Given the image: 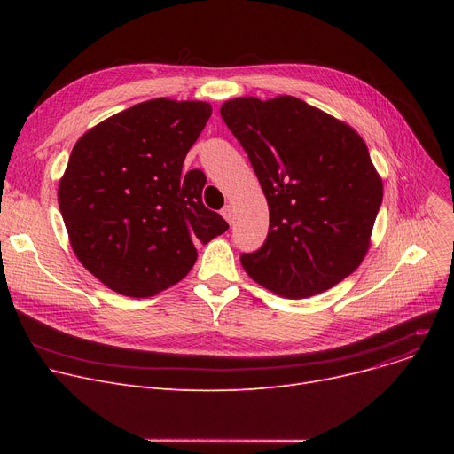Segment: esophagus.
<instances>
[{
	"label": "esophagus",
	"instance_id": "34e87169",
	"mask_svg": "<svg viewBox=\"0 0 454 454\" xmlns=\"http://www.w3.org/2000/svg\"><path fill=\"white\" fill-rule=\"evenodd\" d=\"M223 217L231 224L233 223V206H224V209H223Z\"/></svg>",
	"mask_w": 454,
	"mask_h": 454
}]
</instances>
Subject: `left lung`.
Wrapping results in <instances>:
<instances>
[{"mask_svg":"<svg viewBox=\"0 0 454 454\" xmlns=\"http://www.w3.org/2000/svg\"><path fill=\"white\" fill-rule=\"evenodd\" d=\"M221 115L263 189L265 245L241 257L247 274L283 298H309L353 274L372 245L383 202L364 139L293 95L224 101Z\"/></svg>","mask_w":454,"mask_h":454,"instance_id":"left-lung-1","label":"left lung"}]
</instances>
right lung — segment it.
<instances>
[{"instance_id": "1", "label": "right lung", "mask_w": 454, "mask_h": 454, "mask_svg": "<svg viewBox=\"0 0 454 454\" xmlns=\"http://www.w3.org/2000/svg\"><path fill=\"white\" fill-rule=\"evenodd\" d=\"M211 115L206 101L151 99L114 114L75 143L59 207L81 265L108 289L147 298L184 279L195 241L228 230L202 204L206 176L182 175Z\"/></svg>"}]
</instances>
